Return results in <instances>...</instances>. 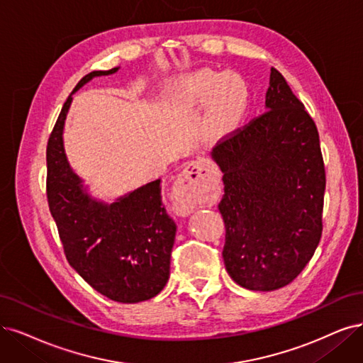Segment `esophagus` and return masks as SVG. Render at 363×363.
Here are the masks:
<instances>
[{"mask_svg":"<svg viewBox=\"0 0 363 363\" xmlns=\"http://www.w3.org/2000/svg\"><path fill=\"white\" fill-rule=\"evenodd\" d=\"M217 172L208 161H190L174 182L172 199L181 216H189L200 203L209 199Z\"/></svg>","mask_w":363,"mask_h":363,"instance_id":"34e87169","label":"esophagus"}]
</instances>
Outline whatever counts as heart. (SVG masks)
Returning a JSON list of instances; mask_svg holds the SVG:
<instances>
[{"label":"heart","mask_w":363,"mask_h":363,"mask_svg":"<svg viewBox=\"0 0 363 363\" xmlns=\"http://www.w3.org/2000/svg\"><path fill=\"white\" fill-rule=\"evenodd\" d=\"M181 88L196 103H208L212 99L211 121L216 130L229 127L244 111L247 88L242 79L235 74L221 76L212 70H199L186 76Z\"/></svg>","instance_id":"1"}]
</instances>
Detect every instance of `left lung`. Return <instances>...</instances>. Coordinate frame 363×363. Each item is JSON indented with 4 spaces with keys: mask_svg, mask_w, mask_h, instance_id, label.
Listing matches in <instances>:
<instances>
[{
    "mask_svg": "<svg viewBox=\"0 0 363 363\" xmlns=\"http://www.w3.org/2000/svg\"><path fill=\"white\" fill-rule=\"evenodd\" d=\"M264 104L263 115L218 142L211 157L224 182L225 269L240 287L272 291L314 256L326 173L314 121L277 69Z\"/></svg>",
    "mask_w": 363,
    "mask_h": 363,
    "instance_id": "obj_1",
    "label": "left lung"
}]
</instances>
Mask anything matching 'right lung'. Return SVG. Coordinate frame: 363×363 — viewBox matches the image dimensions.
Returning a JSON list of instances; mask_svg holds the SVG:
<instances>
[{"instance_id": "obj_1", "label": "right lung", "mask_w": 363, "mask_h": 363, "mask_svg": "<svg viewBox=\"0 0 363 363\" xmlns=\"http://www.w3.org/2000/svg\"><path fill=\"white\" fill-rule=\"evenodd\" d=\"M118 70L91 72L65 100L48 142L46 189L70 266L103 296L136 303L157 296L170 275L177 224L161 200V179L106 203L88 193L67 160L62 140L73 94L94 77Z\"/></svg>"}]
</instances>
